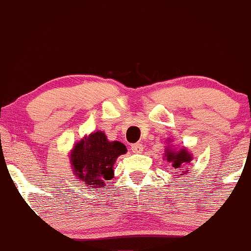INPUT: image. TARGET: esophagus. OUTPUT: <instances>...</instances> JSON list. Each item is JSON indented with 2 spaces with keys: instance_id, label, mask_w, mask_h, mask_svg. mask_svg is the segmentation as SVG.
<instances>
[{
  "instance_id": "esophagus-1",
  "label": "esophagus",
  "mask_w": 251,
  "mask_h": 251,
  "mask_svg": "<svg viewBox=\"0 0 251 251\" xmlns=\"http://www.w3.org/2000/svg\"><path fill=\"white\" fill-rule=\"evenodd\" d=\"M143 145L140 143H135V144H132L131 145V150L133 153H140V152L143 151Z\"/></svg>"
}]
</instances>
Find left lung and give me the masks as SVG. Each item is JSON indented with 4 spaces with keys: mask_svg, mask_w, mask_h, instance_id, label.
Instances as JSON below:
<instances>
[{
    "mask_svg": "<svg viewBox=\"0 0 251 251\" xmlns=\"http://www.w3.org/2000/svg\"><path fill=\"white\" fill-rule=\"evenodd\" d=\"M164 158L171 164V166L176 170V171L180 172V176H183L184 172H186L183 171V168H185V165H188V164L192 160V155L188 150L181 149L179 151H176V150H172L171 148H169V146H166Z\"/></svg>",
    "mask_w": 251,
    "mask_h": 251,
    "instance_id": "8db88e82",
    "label": "left lung"
}]
</instances>
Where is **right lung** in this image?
<instances>
[{"instance_id":"obj_1","label":"right lung","mask_w":251,"mask_h":251,"mask_svg":"<svg viewBox=\"0 0 251 251\" xmlns=\"http://www.w3.org/2000/svg\"><path fill=\"white\" fill-rule=\"evenodd\" d=\"M127 152L120 142H109L106 134L97 131L85 135L71 151V165L76 179L91 190L105 186L114 177L113 165L120 154Z\"/></svg>"}]
</instances>
